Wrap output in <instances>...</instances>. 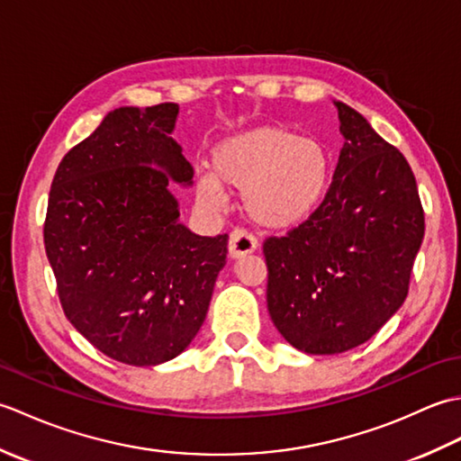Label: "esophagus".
<instances>
[{"label":"esophagus","instance_id":"1","mask_svg":"<svg viewBox=\"0 0 461 461\" xmlns=\"http://www.w3.org/2000/svg\"><path fill=\"white\" fill-rule=\"evenodd\" d=\"M258 249V241L253 236H249L248 231L243 230H236L231 231L230 236V243H228V256L231 259H241L249 256V253H253Z\"/></svg>","mask_w":461,"mask_h":461}]
</instances>
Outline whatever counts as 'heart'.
Instances as JSON below:
<instances>
[{
  "label": "heart",
  "mask_w": 461,
  "mask_h": 461,
  "mask_svg": "<svg viewBox=\"0 0 461 461\" xmlns=\"http://www.w3.org/2000/svg\"><path fill=\"white\" fill-rule=\"evenodd\" d=\"M335 158L315 136L281 124H261L220 140L210 172L195 180V200L205 210L223 208V188L241 190L248 218L269 231H289L311 221L327 203Z\"/></svg>",
  "instance_id": "1"
}]
</instances>
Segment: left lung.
Masks as SVG:
<instances>
[{"label":"left lung","mask_w":461,"mask_h":461,"mask_svg":"<svg viewBox=\"0 0 461 461\" xmlns=\"http://www.w3.org/2000/svg\"><path fill=\"white\" fill-rule=\"evenodd\" d=\"M342 149L322 210L263 243L267 309L291 347L339 355L366 342L402 307L424 240L416 178L402 152L348 104Z\"/></svg>","instance_id":"1"}]
</instances>
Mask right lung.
<instances>
[{
    "instance_id": "obj_1",
    "label": "right lung",
    "mask_w": 461,
    "mask_h": 461,
    "mask_svg": "<svg viewBox=\"0 0 461 461\" xmlns=\"http://www.w3.org/2000/svg\"><path fill=\"white\" fill-rule=\"evenodd\" d=\"M180 106H121L65 154L49 192L45 251L67 319L124 365L156 366L198 335L228 233L180 221L170 182L192 164L172 139Z\"/></svg>"
}]
</instances>
